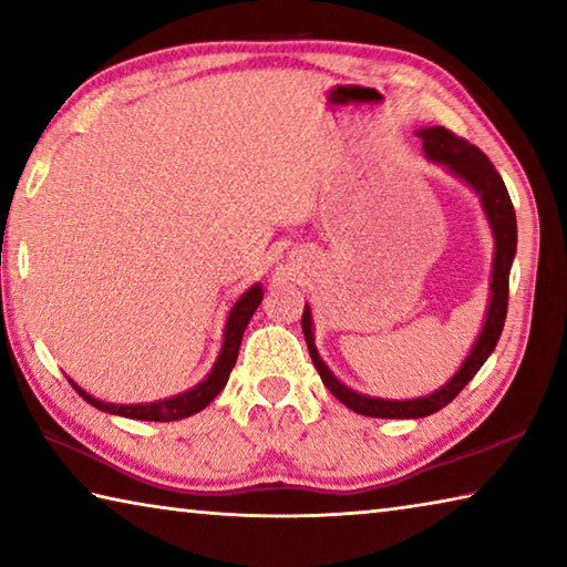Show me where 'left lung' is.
Wrapping results in <instances>:
<instances>
[{
  "label": "left lung",
  "instance_id": "obj_1",
  "mask_svg": "<svg viewBox=\"0 0 567 567\" xmlns=\"http://www.w3.org/2000/svg\"><path fill=\"white\" fill-rule=\"evenodd\" d=\"M422 137V147H425V155L430 159L445 165L450 172H455L457 177H463L470 187H473L480 195V203L485 207V215L491 219L493 235H495V260H493V282H491V307H487V318L483 324V332L475 342L473 352L467 354L463 368L457 370V375L447 382L445 388L427 398L417 400H380V398H368L358 395V392L344 388L342 382L332 375L328 364L320 360L318 348H315L312 338V318L310 307H305L302 312V332L307 350H310V358L318 368L320 378L334 398H338L342 405L350 410L360 412V415L368 417H392V420H408V417H425L433 415V412L443 410L447 402H453L460 390H463L470 380L477 375V370L483 368V362L491 358L495 350L497 340H501L505 315H507V282H511V265L515 257V245H517V223H515V207L511 203V195H507V187L503 177L497 175L493 162L487 159L483 152L475 145H470L467 140L457 137L455 132L445 127H427L417 132Z\"/></svg>",
  "mask_w": 567,
  "mask_h": 567
}]
</instances>
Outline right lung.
Here are the masks:
<instances>
[{
	"label": "right lung",
	"mask_w": 567,
	"mask_h": 567,
	"mask_svg": "<svg viewBox=\"0 0 567 567\" xmlns=\"http://www.w3.org/2000/svg\"><path fill=\"white\" fill-rule=\"evenodd\" d=\"M262 302V287L255 285L239 297L237 305L233 307L227 318V328H225V342H223V352L215 362V368L209 375L187 392H182L177 398L169 400H159V402H147V405H112V402H102L94 400L92 395H87L82 388H76L72 382V388L80 392V395L102 412H112V415H122V417H132V420H155V422H169V420H182L189 417L199 412L203 408H207L213 402L223 388L227 385L229 372H233L235 362H237V352H239V342H243V334L249 318H252L257 305Z\"/></svg>",
	"instance_id": "add662e5"
}]
</instances>
